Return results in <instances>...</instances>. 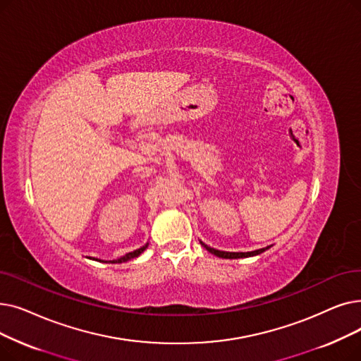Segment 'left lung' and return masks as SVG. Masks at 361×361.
<instances>
[{
	"label": "left lung",
	"instance_id": "obj_1",
	"mask_svg": "<svg viewBox=\"0 0 361 361\" xmlns=\"http://www.w3.org/2000/svg\"><path fill=\"white\" fill-rule=\"evenodd\" d=\"M200 244L207 250L209 252L220 257V259H247V257H254V255H259L262 252H264L266 250H269L270 247H266V248H260V250H255V251H248V252H228V251H220V250H214L209 245H205L204 243L200 241Z\"/></svg>",
	"mask_w": 361,
	"mask_h": 361
}]
</instances>
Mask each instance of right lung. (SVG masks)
I'll return each instance as SVG.
<instances>
[{"mask_svg":"<svg viewBox=\"0 0 361 361\" xmlns=\"http://www.w3.org/2000/svg\"><path fill=\"white\" fill-rule=\"evenodd\" d=\"M147 247H148V243H147L144 247L138 248V250H135V251H132V252H128V254H126V255H123V257H118V259H116V260H109V262L98 260V259H92V260L102 262V263H111V264H116V263H125V262H129V260H132V259H136V257H138V255H141V254L147 250Z\"/></svg>","mask_w":361,"mask_h":361,"instance_id":"1","label":"right lung"}]
</instances>
